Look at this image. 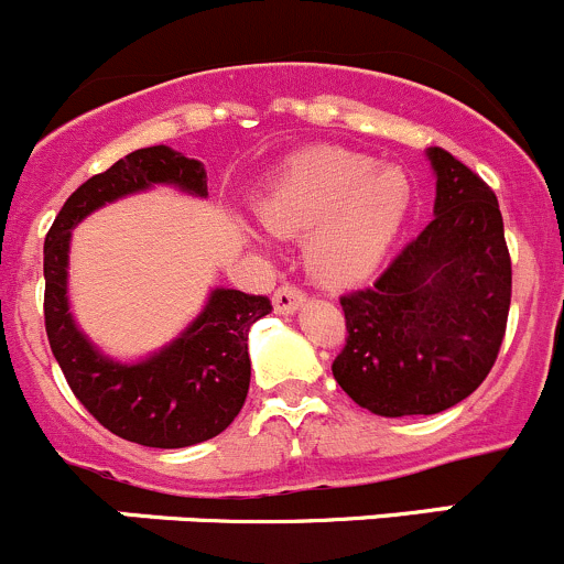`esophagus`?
I'll return each instance as SVG.
<instances>
[{
    "label": "esophagus",
    "mask_w": 564,
    "mask_h": 564,
    "mask_svg": "<svg viewBox=\"0 0 564 564\" xmlns=\"http://www.w3.org/2000/svg\"><path fill=\"white\" fill-rule=\"evenodd\" d=\"M305 303V292L297 286H281L275 294H272V308H275V314H294V311L300 308V305Z\"/></svg>",
    "instance_id": "esophagus-1"
}]
</instances>
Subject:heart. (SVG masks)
<instances>
[{"instance_id": "obj_1", "label": "heart", "mask_w": 564, "mask_h": 564, "mask_svg": "<svg viewBox=\"0 0 564 564\" xmlns=\"http://www.w3.org/2000/svg\"><path fill=\"white\" fill-rule=\"evenodd\" d=\"M412 202L401 166L349 147H311L275 174L256 213L270 235H308V270L327 286H349L388 256Z\"/></svg>"}]
</instances>
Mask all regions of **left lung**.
<instances>
[{"label": "left lung", "mask_w": 564, "mask_h": 564, "mask_svg": "<svg viewBox=\"0 0 564 564\" xmlns=\"http://www.w3.org/2000/svg\"><path fill=\"white\" fill-rule=\"evenodd\" d=\"M425 155L434 220L371 289L340 297L349 335L333 377L382 417L436 414L471 395L508 327L513 270L497 196L451 152Z\"/></svg>", "instance_id": "8db88e82"}]
</instances>
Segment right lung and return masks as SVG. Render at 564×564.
Listing matches in <instances>:
<instances>
[{
	"mask_svg": "<svg viewBox=\"0 0 564 564\" xmlns=\"http://www.w3.org/2000/svg\"><path fill=\"white\" fill-rule=\"evenodd\" d=\"M155 185L207 198L204 163L166 144L130 152L67 198L45 235L43 314L51 351L87 412L122 440L174 451L213 440L240 414L250 384L248 329L272 305L237 289H213L202 314L139 362L113 360L82 333L67 297L73 229L95 209Z\"/></svg>",
	"mask_w": 564,
	"mask_h": 564,
	"instance_id": "add662e5",
	"label": "right lung"
}]
</instances>
